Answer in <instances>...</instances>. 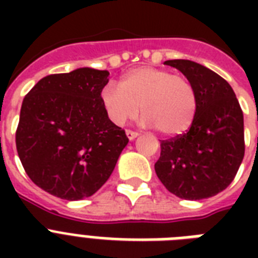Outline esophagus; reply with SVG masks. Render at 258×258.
Listing matches in <instances>:
<instances>
[{
    "mask_svg": "<svg viewBox=\"0 0 258 258\" xmlns=\"http://www.w3.org/2000/svg\"><path fill=\"white\" fill-rule=\"evenodd\" d=\"M125 134H127V138H128L130 141H134V139H135V138H138V135H139V134L135 133V131H131V130H127V131H125Z\"/></svg>",
    "mask_w": 258,
    "mask_h": 258,
    "instance_id": "1",
    "label": "esophagus"
}]
</instances>
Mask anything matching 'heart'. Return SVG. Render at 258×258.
<instances>
[{
	"mask_svg": "<svg viewBox=\"0 0 258 258\" xmlns=\"http://www.w3.org/2000/svg\"><path fill=\"white\" fill-rule=\"evenodd\" d=\"M100 99L112 123L123 125L143 112L142 123L157 127L165 137L186 133L197 113V91L182 75L165 68L141 67L121 79L120 87L108 83Z\"/></svg>",
	"mask_w": 258,
	"mask_h": 258,
	"instance_id": "1",
	"label": "heart"
}]
</instances>
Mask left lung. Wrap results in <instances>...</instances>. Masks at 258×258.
<instances>
[{
    "mask_svg": "<svg viewBox=\"0 0 258 258\" xmlns=\"http://www.w3.org/2000/svg\"><path fill=\"white\" fill-rule=\"evenodd\" d=\"M197 91V113L188 131L161 142L155 172L167 190L182 200H204L234 179L244 159V115L225 79L190 60H167Z\"/></svg>",
    "mask_w": 258,
    "mask_h": 258,
    "instance_id": "8db88e82",
    "label": "left lung"
}]
</instances>
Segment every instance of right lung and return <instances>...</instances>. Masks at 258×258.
Here are the masks:
<instances>
[{
	"label": "right lung",
	"mask_w": 258,
	"mask_h": 258,
	"mask_svg": "<svg viewBox=\"0 0 258 258\" xmlns=\"http://www.w3.org/2000/svg\"><path fill=\"white\" fill-rule=\"evenodd\" d=\"M108 75L88 67L49 75L24 97L16 133L18 157L34 184L61 200L95 194L128 143L101 103Z\"/></svg>",
	"instance_id": "obj_1"
}]
</instances>
